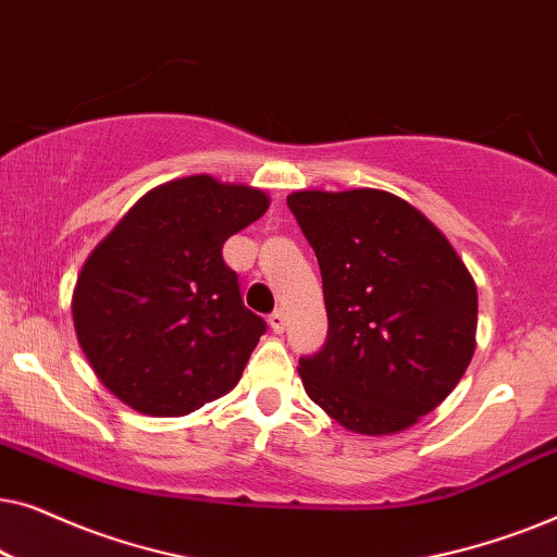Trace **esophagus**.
Returning <instances> with one entry per match:
<instances>
[{
  "label": "esophagus",
  "instance_id": "1",
  "mask_svg": "<svg viewBox=\"0 0 557 557\" xmlns=\"http://www.w3.org/2000/svg\"><path fill=\"white\" fill-rule=\"evenodd\" d=\"M269 324H271V330L276 332V334H284V330H286V314H284V309L273 311V314L269 317Z\"/></svg>",
  "mask_w": 557,
  "mask_h": 557
}]
</instances>
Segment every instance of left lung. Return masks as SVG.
<instances>
[{
    "instance_id": "left-lung-1",
    "label": "left lung",
    "mask_w": 557,
    "mask_h": 557,
    "mask_svg": "<svg viewBox=\"0 0 557 557\" xmlns=\"http://www.w3.org/2000/svg\"><path fill=\"white\" fill-rule=\"evenodd\" d=\"M322 271L330 330L299 357L304 391L355 433L431 413L474 355L476 286L423 212L383 189L286 197Z\"/></svg>"
}]
</instances>
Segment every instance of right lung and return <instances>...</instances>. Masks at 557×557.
Wrapping results in <instances>:
<instances>
[{
    "mask_svg": "<svg viewBox=\"0 0 557 557\" xmlns=\"http://www.w3.org/2000/svg\"><path fill=\"white\" fill-rule=\"evenodd\" d=\"M269 210L261 189L195 174L151 189L88 256L73 294L83 355L147 416H187L233 391L265 332L223 243Z\"/></svg>",
    "mask_w": 557,
    "mask_h": 557,
    "instance_id": "1",
    "label": "right lung"
}]
</instances>
